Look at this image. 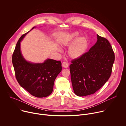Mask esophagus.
Segmentation results:
<instances>
[{
	"instance_id": "34e87169",
	"label": "esophagus",
	"mask_w": 126,
	"mask_h": 126,
	"mask_svg": "<svg viewBox=\"0 0 126 126\" xmlns=\"http://www.w3.org/2000/svg\"><path fill=\"white\" fill-rule=\"evenodd\" d=\"M62 67H63L64 68H67L69 66V64H68V63H67L66 62H63L62 64Z\"/></svg>"
}]
</instances>
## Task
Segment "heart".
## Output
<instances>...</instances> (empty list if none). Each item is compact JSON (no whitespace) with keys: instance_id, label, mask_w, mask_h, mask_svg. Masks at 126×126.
<instances>
[{"instance_id":"1","label":"heart","mask_w":126,"mask_h":126,"mask_svg":"<svg viewBox=\"0 0 126 126\" xmlns=\"http://www.w3.org/2000/svg\"><path fill=\"white\" fill-rule=\"evenodd\" d=\"M78 33L74 32L72 34L69 40H66L63 42L65 46H70L76 41L78 36ZM88 47V42L85 38L81 37L78 38L69 50L68 54L70 57L76 59L82 56L86 52Z\"/></svg>"}]
</instances>
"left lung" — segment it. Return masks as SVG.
Wrapping results in <instances>:
<instances>
[{
  "label": "left lung",
  "mask_w": 126,
  "mask_h": 126,
  "mask_svg": "<svg viewBox=\"0 0 126 126\" xmlns=\"http://www.w3.org/2000/svg\"><path fill=\"white\" fill-rule=\"evenodd\" d=\"M115 54L106 38L97 35V41L70 65L74 93L82 97L97 92L111 76Z\"/></svg>",
  "instance_id": "8db88e82"
}]
</instances>
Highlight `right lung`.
Segmentation results:
<instances>
[{
  "label": "right lung",
  "instance_id": "right-lung-1",
  "mask_svg": "<svg viewBox=\"0 0 126 126\" xmlns=\"http://www.w3.org/2000/svg\"><path fill=\"white\" fill-rule=\"evenodd\" d=\"M28 32L19 39L12 55L15 77L19 85L32 96L46 97L52 93L54 81L62 70L61 62L50 59L43 63L26 61L21 53L20 42Z\"/></svg>",
  "mask_w": 126,
  "mask_h": 126
}]
</instances>
